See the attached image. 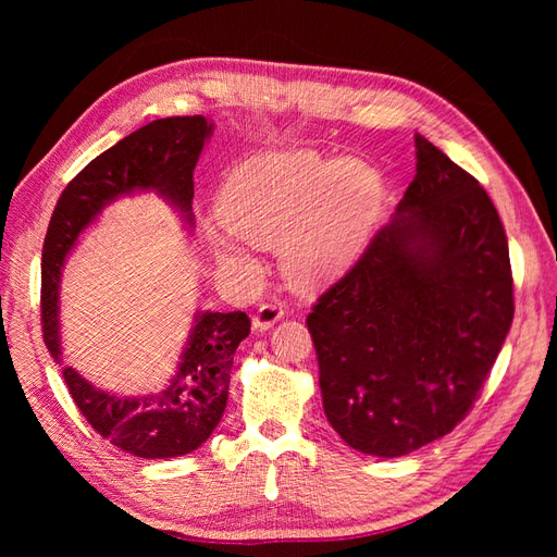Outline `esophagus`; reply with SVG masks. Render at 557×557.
I'll return each mask as SVG.
<instances>
[{
  "label": "esophagus",
  "mask_w": 557,
  "mask_h": 557,
  "mask_svg": "<svg viewBox=\"0 0 557 557\" xmlns=\"http://www.w3.org/2000/svg\"><path fill=\"white\" fill-rule=\"evenodd\" d=\"M283 307L278 301H264V305L252 315V330L256 332H267L269 327H274L278 320L283 318Z\"/></svg>",
  "instance_id": "1"
}]
</instances>
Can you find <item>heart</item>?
I'll return each mask as SVG.
<instances>
[{
  "label": "heart",
  "mask_w": 557,
  "mask_h": 557,
  "mask_svg": "<svg viewBox=\"0 0 557 557\" xmlns=\"http://www.w3.org/2000/svg\"><path fill=\"white\" fill-rule=\"evenodd\" d=\"M381 199V176L364 160L276 150L230 174L215 201L225 232L209 239L218 260L242 267H252L246 242L278 246L283 274L295 288L318 290L360 260Z\"/></svg>",
  "instance_id": "heart-1"
}]
</instances>
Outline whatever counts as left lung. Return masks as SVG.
Returning <instances> with one entry per match:
<instances>
[{
  "instance_id": "1",
  "label": "left lung",
  "mask_w": 557,
  "mask_h": 557,
  "mask_svg": "<svg viewBox=\"0 0 557 557\" xmlns=\"http://www.w3.org/2000/svg\"><path fill=\"white\" fill-rule=\"evenodd\" d=\"M511 320L495 205L416 134V176L393 221L307 318L330 425L379 458L440 440L471 409Z\"/></svg>"
}]
</instances>
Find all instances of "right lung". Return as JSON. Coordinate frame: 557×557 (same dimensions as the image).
<instances>
[{"instance_id":"add662e5","label":"right lung","mask_w":557,"mask_h":557,"mask_svg":"<svg viewBox=\"0 0 557 557\" xmlns=\"http://www.w3.org/2000/svg\"><path fill=\"white\" fill-rule=\"evenodd\" d=\"M211 134L213 123L205 115L160 117L97 156L60 195L41 258L44 342L58 364L60 276L83 230L117 197L148 190L170 201L193 227V172ZM248 332L244 311L195 313L176 374L160 393L121 397L92 385L74 367H62V376L78 411L113 446L148 460L178 458L197 450L221 423L234 350Z\"/></svg>"}]
</instances>
